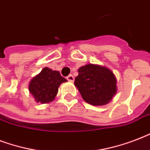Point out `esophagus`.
Returning <instances> with one entry per match:
<instances>
[{"label":"esophagus","instance_id":"1","mask_svg":"<svg viewBox=\"0 0 150 150\" xmlns=\"http://www.w3.org/2000/svg\"><path fill=\"white\" fill-rule=\"evenodd\" d=\"M67 79H68L69 82H73L75 79H74V76H73L72 75H69L68 77H67Z\"/></svg>","mask_w":150,"mask_h":150}]
</instances>
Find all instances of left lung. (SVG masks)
Instances as JSON below:
<instances>
[{"label":"left lung","instance_id":"1","mask_svg":"<svg viewBox=\"0 0 150 150\" xmlns=\"http://www.w3.org/2000/svg\"><path fill=\"white\" fill-rule=\"evenodd\" d=\"M75 86L82 99L93 106L108 103L117 93V79L114 73L104 66L89 64L79 68Z\"/></svg>","mask_w":150,"mask_h":150}]
</instances>
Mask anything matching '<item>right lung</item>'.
Here are the masks:
<instances>
[{"label":"right lung","mask_w":150,"mask_h":150,"mask_svg":"<svg viewBox=\"0 0 150 150\" xmlns=\"http://www.w3.org/2000/svg\"><path fill=\"white\" fill-rule=\"evenodd\" d=\"M67 79L60 75L58 71L44 68L40 73L32 79L29 82V93L36 102L47 103L54 100L58 92V87Z\"/></svg>","instance_id":"1"}]
</instances>
